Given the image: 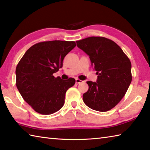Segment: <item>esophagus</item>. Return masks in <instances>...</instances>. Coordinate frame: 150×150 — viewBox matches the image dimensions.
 Returning <instances> with one entry per match:
<instances>
[{
  "instance_id": "1",
  "label": "esophagus",
  "mask_w": 150,
  "mask_h": 150,
  "mask_svg": "<svg viewBox=\"0 0 150 150\" xmlns=\"http://www.w3.org/2000/svg\"><path fill=\"white\" fill-rule=\"evenodd\" d=\"M75 82H76V83H77V84H79V83H83V81L80 80V79H75Z\"/></svg>"
}]
</instances>
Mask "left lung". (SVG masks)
Returning a JSON list of instances; mask_svg holds the SVG:
<instances>
[{
    "instance_id": "left-lung-1",
    "label": "left lung",
    "mask_w": 150,
    "mask_h": 150,
    "mask_svg": "<svg viewBox=\"0 0 150 150\" xmlns=\"http://www.w3.org/2000/svg\"><path fill=\"white\" fill-rule=\"evenodd\" d=\"M76 42L89 56L98 75L96 82H87L88 89L83 94V102L96 111L111 110L124 97L131 83L130 59L119 45L106 38L92 36Z\"/></svg>"
}]
</instances>
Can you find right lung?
Instances as JSON below:
<instances>
[{
  "instance_id": "right-lung-1",
  "label": "right lung",
  "mask_w": 150,
  "mask_h": 150,
  "mask_svg": "<svg viewBox=\"0 0 150 150\" xmlns=\"http://www.w3.org/2000/svg\"><path fill=\"white\" fill-rule=\"evenodd\" d=\"M75 46L73 41L39 42L30 47L18 63L17 88L37 112L52 115L64 105L66 91L75 85V79L64 81L53 74L62 67L64 57Z\"/></svg>"
}]
</instances>
